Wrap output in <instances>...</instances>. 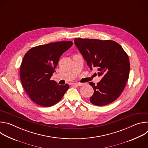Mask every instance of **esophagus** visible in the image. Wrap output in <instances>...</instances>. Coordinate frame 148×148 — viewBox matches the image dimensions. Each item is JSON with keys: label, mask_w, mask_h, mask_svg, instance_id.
I'll use <instances>...</instances> for the list:
<instances>
[{"label": "esophagus", "mask_w": 148, "mask_h": 148, "mask_svg": "<svg viewBox=\"0 0 148 148\" xmlns=\"http://www.w3.org/2000/svg\"><path fill=\"white\" fill-rule=\"evenodd\" d=\"M73 85L74 86H82L83 85V84L82 83H79V82H75V83H74Z\"/></svg>", "instance_id": "obj_1"}]
</instances>
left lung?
I'll list each match as a JSON object with an SVG mask.
<instances>
[{"label":"left lung","instance_id":"left-lung-1","mask_svg":"<svg viewBox=\"0 0 148 148\" xmlns=\"http://www.w3.org/2000/svg\"><path fill=\"white\" fill-rule=\"evenodd\" d=\"M74 43L90 70L97 67L98 75L102 76L97 85L90 82L94 90L90 102L103 106L116 100L129 77L130 63L127 54L112 40L75 38Z\"/></svg>","mask_w":148,"mask_h":148}]
</instances>
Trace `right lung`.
<instances>
[{
    "mask_svg": "<svg viewBox=\"0 0 148 148\" xmlns=\"http://www.w3.org/2000/svg\"><path fill=\"white\" fill-rule=\"evenodd\" d=\"M73 45L72 41H59L30 49L20 66L22 86L30 99L42 107H51L59 102L69 88L51 80L61 56Z\"/></svg>",
    "mask_w": 148,
    "mask_h": 148,
    "instance_id": "1",
    "label": "right lung"
}]
</instances>
